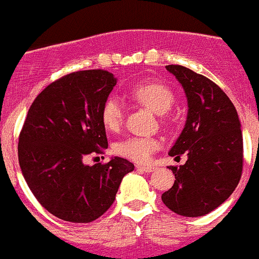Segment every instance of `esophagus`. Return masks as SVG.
Returning a JSON list of instances; mask_svg holds the SVG:
<instances>
[{"mask_svg": "<svg viewBox=\"0 0 259 259\" xmlns=\"http://www.w3.org/2000/svg\"><path fill=\"white\" fill-rule=\"evenodd\" d=\"M137 170L145 171V172H152V171H155V167L153 166H137Z\"/></svg>", "mask_w": 259, "mask_h": 259, "instance_id": "34e87169", "label": "esophagus"}]
</instances>
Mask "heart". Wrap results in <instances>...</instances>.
<instances>
[{"mask_svg": "<svg viewBox=\"0 0 259 259\" xmlns=\"http://www.w3.org/2000/svg\"><path fill=\"white\" fill-rule=\"evenodd\" d=\"M128 96L133 101L147 107L156 114H165L175 102L172 91L162 83H141L132 87ZM124 116V106L118 97L106 99L101 109V119L106 130L116 132L121 128ZM160 147V141L153 137H128L114 146V152L135 162H147L152 153Z\"/></svg>", "mask_w": 259, "mask_h": 259, "instance_id": "obj_1", "label": "heart"}]
</instances>
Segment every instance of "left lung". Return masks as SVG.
Masks as SVG:
<instances>
[{"label":"left lung","mask_w":259,"mask_h":259,"mask_svg":"<svg viewBox=\"0 0 259 259\" xmlns=\"http://www.w3.org/2000/svg\"><path fill=\"white\" fill-rule=\"evenodd\" d=\"M183 85L188 117L168 155L188 161L170 166L175 183L161 196L183 217H203L222 205L237 188L243 168V137L237 109L214 81L183 65L166 66Z\"/></svg>","instance_id":"obj_1"}]
</instances>
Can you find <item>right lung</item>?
<instances>
[{
    "mask_svg": "<svg viewBox=\"0 0 259 259\" xmlns=\"http://www.w3.org/2000/svg\"><path fill=\"white\" fill-rule=\"evenodd\" d=\"M116 83L102 69L70 73L49 84L27 112L19 137L20 167L37 201L59 219H98L135 168L122 157L93 166L83 161L108 147L101 109Z\"/></svg>",
    "mask_w": 259,
    "mask_h": 259,
    "instance_id": "right-lung-1",
    "label": "right lung"
}]
</instances>
